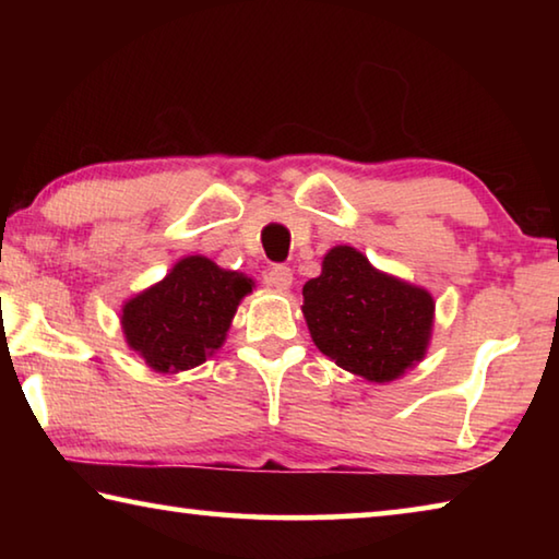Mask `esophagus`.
Wrapping results in <instances>:
<instances>
[{
	"label": "esophagus",
	"instance_id": "1",
	"mask_svg": "<svg viewBox=\"0 0 559 559\" xmlns=\"http://www.w3.org/2000/svg\"><path fill=\"white\" fill-rule=\"evenodd\" d=\"M266 283L276 290H288L293 283V271L288 266H281V263H276V266H271L266 271Z\"/></svg>",
	"mask_w": 559,
	"mask_h": 559
}]
</instances>
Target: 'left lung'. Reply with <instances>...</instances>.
<instances>
[{
	"instance_id": "8db88e82",
	"label": "left lung",
	"mask_w": 559,
	"mask_h": 559,
	"mask_svg": "<svg viewBox=\"0 0 559 559\" xmlns=\"http://www.w3.org/2000/svg\"><path fill=\"white\" fill-rule=\"evenodd\" d=\"M302 316L320 353L382 384L427 355L433 298L377 271L353 246H335L325 253L320 276L302 286Z\"/></svg>"
}]
</instances>
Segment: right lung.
Here are the masks:
<instances>
[{
	"label": "right lung",
	"instance_id": "add662e5",
	"mask_svg": "<svg viewBox=\"0 0 559 559\" xmlns=\"http://www.w3.org/2000/svg\"><path fill=\"white\" fill-rule=\"evenodd\" d=\"M251 288L246 273L219 269L206 257H187L122 306L126 343L155 372L192 370L224 345L236 308Z\"/></svg>",
	"mask_w": 559,
	"mask_h": 559
}]
</instances>
